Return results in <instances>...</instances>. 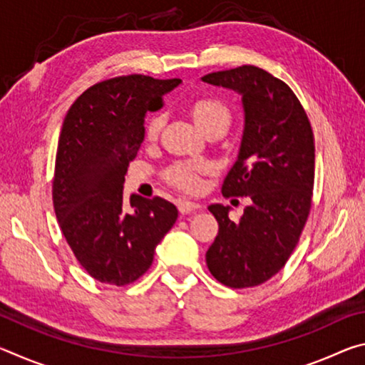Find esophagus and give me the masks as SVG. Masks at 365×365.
Wrapping results in <instances>:
<instances>
[{
	"mask_svg": "<svg viewBox=\"0 0 365 365\" xmlns=\"http://www.w3.org/2000/svg\"><path fill=\"white\" fill-rule=\"evenodd\" d=\"M200 209H201L200 202H195V201H190V200L178 201V211H180L182 214H190V212L200 211Z\"/></svg>",
	"mask_w": 365,
	"mask_h": 365,
	"instance_id": "34e87169",
	"label": "esophagus"
}]
</instances>
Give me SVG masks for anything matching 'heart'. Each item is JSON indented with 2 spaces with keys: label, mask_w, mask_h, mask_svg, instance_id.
Listing matches in <instances>:
<instances>
[{
  "label": "heart",
  "mask_w": 365,
  "mask_h": 365,
  "mask_svg": "<svg viewBox=\"0 0 365 365\" xmlns=\"http://www.w3.org/2000/svg\"><path fill=\"white\" fill-rule=\"evenodd\" d=\"M190 114L193 117L197 127L202 132L211 130V128H219L225 132V128L230 125V109H228L224 101L217 98H197L190 104ZM163 127V119L160 115H153L146 123V137L148 140H154ZM209 165L205 163H188V164H177L172 168L165 178L170 185L180 188L183 191H197L201 188L200 174L206 172Z\"/></svg>",
  "instance_id": "b5f03b06"
}]
</instances>
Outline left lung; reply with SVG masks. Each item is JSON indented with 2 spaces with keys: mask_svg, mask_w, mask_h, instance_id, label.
<instances>
[{
  "mask_svg": "<svg viewBox=\"0 0 365 365\" xmlns=\"http://www.w3.org/2000/svg\"><path fill=\"white\" fill-rule=\"evenodd\" d=\"M242 95L245 130L222 195L248 196L243 217L211 205L219 233L206 252L212 277L230 288L257 287L292 256L311 212L316 146L311 122L289 86L256 66L202 77Z\"/></svg>",
  "mask_w": 365,
  "mask_h": 365,
  "instance_id": "left-lung-1",
  "label": "left lung"
}]
</instances>
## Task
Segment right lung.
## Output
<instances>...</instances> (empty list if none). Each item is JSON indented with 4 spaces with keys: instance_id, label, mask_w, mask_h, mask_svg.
Here are the masks:
<instances>
[{
    "instance_id": "obj_1",
    "label": "right lung",
    "mask_w": 365,
    "mask_h": 365,
    "mask_svg": "<svg viewBox=\"0 0 365 365\" xmlns=\"http://www.w3.org/2000/svg\"><path fill=\"white\" fill-rule=\"evenodd\" d=\"M180 78L141 73L103 80L85 90L61 128L53 206L67 245L95 280L130 285L146 274L154 248L178 217L172 202L137 195L123 200L128 164L145 138V114Z\"/></svg>"
}]
</instances>
